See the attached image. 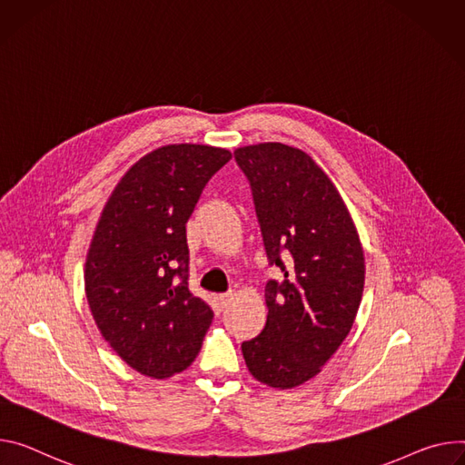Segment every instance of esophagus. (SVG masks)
Instances as JSON below:
<instances>
[{
  "instance_id": "obj_1",
  "label": "esophagus",
  "mask_w": 465,
  "mask_h": 465,
  "mask_svg": "<svg viewBox=\"0 0 465 465\" xmlns=\"http://www.w3.org/2000/svg\"><path fill=\"white\" fill-rule=\"evenodd\" d=\"M232 299H233V294H232V292H226V294H217V297H215V301H217L219 308H223V310L230 306Z\"/></svg>"
}]
</instances>
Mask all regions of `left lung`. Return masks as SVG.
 Wrapping results in <instances>:
<instances>
[{
	"mask_svg": "<svg viewBox=\"0 0 465 465\" xmlns=\"http://www.w3.org/2000/svg\"><path fill=\"white\" fill-rule=\"evenodd\" d=\"M233 153L267 256L283 272L265 287V328L241 349L258 382L291 390L317 376L349 335L365 283L363 246L340 191L306 152L258 143Z\"/></svg>",
	"mask_w": 465,
	"mask_h": 465,
	"instance_id": "8db88e82",
	"label": "left lung"
}]
</instances>
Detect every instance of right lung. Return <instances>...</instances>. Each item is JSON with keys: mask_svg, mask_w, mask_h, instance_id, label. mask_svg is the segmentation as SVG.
I'll return each instance as SVG.
<instances>
[{"mask_svg": "<svg viewBox=\"0 0 465 465\" xmlns=\"http://www.w3.org/2000/svg\"><path fill=\"white\" fill-rule=\"evenodd\" d=\"M232 152L166 144L128 168L107 198L85 262V292L109 347L137 372L187 369L213 321L187 287L185 224L202 189Z\"/></svg>", "mask_w": 465, "mask_h": 465, "instance_id": "obj_1", "label": "right lung"}]
</instances>
